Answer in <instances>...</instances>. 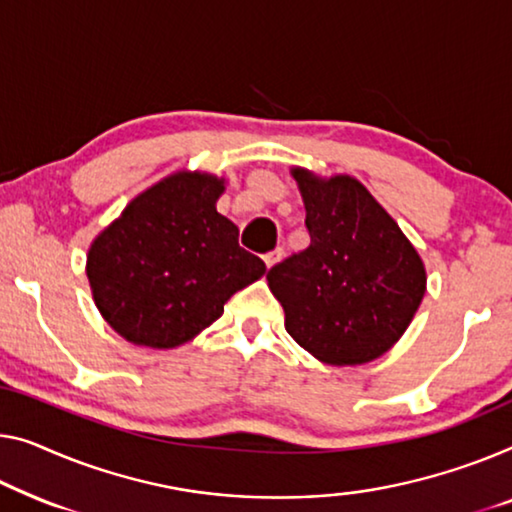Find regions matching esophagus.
I'll return each instance as SVG.
<instances>
[{"mask_svg":"<svg viewBox=\"0 0 512 512\" xmlns=\"http://www.w3.org/2000/svg\"><path fill=\"white\" fill-rule=\"evenodd\" d=\"M282 255H285V253H282V248H276V250H271V253H266V255H264V262H266V266H269V269H271L273 264H278V262H280Z\"/></svg>","mask_w":512,"mask_h":512,"instance_id":"esophagus-1","label":"esophagus"}]
</instances>
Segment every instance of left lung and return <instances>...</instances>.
<instances>
[{"instance_id": "left-lung-1", "label": "left lung", "mask_w": 512, "mask_h": 512, "mask_svg": "<svg viewBox=\"0 0 512 512\" xmlns=\"http://www.w3.org/2000/svg\"><path fill=\"white\" fill-rule=\"evenodd\" d=\"M310 246L266 273L285 329L322 363L361 365L402 338L425 294L421 255L354 177L294 167Z\"/></svg>"}]
</instances>
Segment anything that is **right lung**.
Here are the masks:
<instances>
[{
  "instance_id": "obj_1",
  "label": "right lung",
  "mask_w": 512,
  "mask_h": 512,
  "mask_svg": "<svg viewBox=\"0 0 512 512\" xmlns=\"http://www.w3.org/2000/svg\"><path fill=\"white\" fill-rule=\"evenodd\" d=\"M225 179L174 172L144 190L96 236L87 278L96 308L121 338L172 349L223 315L266 266L239 246V227L216 211Z\"/></svg>"
}]
</instances>
